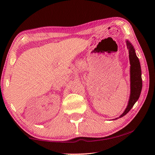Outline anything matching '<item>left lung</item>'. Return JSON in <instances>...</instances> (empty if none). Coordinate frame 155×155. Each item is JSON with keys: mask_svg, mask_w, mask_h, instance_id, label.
<instances>
[{"mask_svg": "<svg viewBox=\"0 0 155 155\" xmlns=\"http://www.w3.org/2000/svg\"><path fill=\"white\" fill-rule=\"evenodd\" d=\"M127 45L129 52L130 64V95L127 109L120 117L125 115L133 107L139 99L142 88V79H141V70L140 61L136 55L134 48L128 41H127Z\"/></svg>", "mask_w": 155, "mask_h": 155, "instance_id": "obj_1", "label": "left lung"}]
</instances>
